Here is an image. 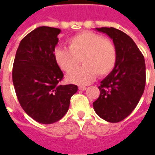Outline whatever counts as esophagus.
I'll use <instances>...</instances> for the list:
<instances>
[{
	"mask_svg": "<svg viewBox=\"0 0 155 155\" xmlns=\"http://www.w3.org/2000/svg\"><path fill=\"white\" fill-rule=\"evenodd\" d=\"M79 90H80V91H85V90H86V87H85V86H79Z\"/></svg>",
	"mask_w": 155,
	"mask_h": 155,
	"instance_id": "esophagus-1",
	"label": "esophagus"
}]
</instances>
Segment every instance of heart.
I'll return each mask as SVG.
<instances>
[{
  "label": "heart",
  "mask_w": 155,
  "mask_h": 155,
  "mask_svg": "<svg viewBox=\"0 0 155 155\" xmlns=\"http://www.w3.org/2000/svg\"><path fill=\"white\" fill-rule=\"evenodd\" d=\"M68 47H59L54 52V61L62 71L69 73L81 60L84 65L70 73L66 80L71 83L84 85L94 81L97 74L105 76L115 67L117 50L114 44L102 35L82 31L71 36Z\"/></svg>",
  "instance_id": "b5f03b06"
}]
</instances>
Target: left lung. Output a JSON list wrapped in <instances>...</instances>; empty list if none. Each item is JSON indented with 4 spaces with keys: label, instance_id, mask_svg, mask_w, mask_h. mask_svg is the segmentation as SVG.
<instances>
[{
    "label": "left lung",
    "instance_id": "obj_1",
    "mask_svg": "<svg viewBox=\"0 0 155 155\" xmlns=\"http://www.w3.org/2000/svg\"><path fill=\"white\" fill-rule=\"evenodd\" d=\"M95 30L113 40L117 62L114 70L101 82V94L93 106L103 120L117 123L131 114L143 94L146 81L144 58L134 41L124 32L114 27Z\"/></svg>",
    "mask_w": 155,
    "mask_h": 155
}]
</instances>
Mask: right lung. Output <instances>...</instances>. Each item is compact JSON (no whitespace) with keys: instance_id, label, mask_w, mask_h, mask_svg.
Returning a JSON list of instances; mask_svg holds the SVG:
<instances>
[{"instance_id":"right-lung-1","label":"right lung","mask_w":155,"mask_h":155,"mask_svg":"<svg viewBox=\"0 0 155 155\" xmlns=\"http://www.w3.org/2000/svg\"><path fill=\"white\" fill-rule=\"evenodd\" d=\"M61 30L40 26L22 39L16 51L12 81L20 104L39 123L60 120L69 110L77 85L60 84L63 72L54 61V51Z\"/></svg>"}]
</instances>
